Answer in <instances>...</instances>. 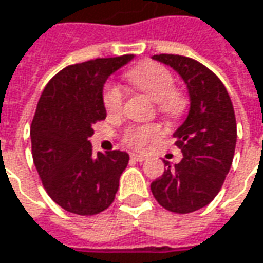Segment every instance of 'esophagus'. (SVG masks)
<instances>
[{
	"label": "esophagus",
	"instance_id": "34e87169",
	"mask_svg": "<svg viewBox=\"0 0 263 263\" xmlns=\"http://www.w3.org/2000/svg\"><path fill=\"white\" fill-rule=\"evenodd\" d=\"M130 158H132L133 161H137V162H143V161H146L147 159L146 155H143V154H132Z\"/></svg>",
	"mask_w": 263,
	"mask_h": 263
}]
</instances>
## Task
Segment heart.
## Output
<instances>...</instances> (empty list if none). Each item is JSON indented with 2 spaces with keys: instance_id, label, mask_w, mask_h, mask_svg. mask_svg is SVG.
Returning <instances> with one entry per match:
<instances>
[{
  "instance_id": "obj_1",
  "label": "heart",
  "mask_w": 263,
  "mask_h": 263,
  "mask_svg": "<svg viewBox=\"0 0 263 263\" xmlns=\"http://www.w3.org/2000/svg\"><path fill=\"white\" fill-rule=\"evenodd\" d=\"M126 79L137 90L143 92L157 102L161 114L168 118H178L184 112L187 105L186 98L180 90L174 89V76L167 67L145 61L130 68L126 73ZM102 101L106 112L109 116H117L123 106L121 89L118 86H108L104 90ZM161 136L162 127L159 124H145L128 127L123 139L128 146L140 149Z\"/></svg>"
}]
</instances>
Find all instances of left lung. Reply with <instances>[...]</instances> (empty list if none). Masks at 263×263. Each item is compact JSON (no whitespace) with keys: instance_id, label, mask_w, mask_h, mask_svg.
Listing matches in <instances>:
<instances>
[{"instance_id":"1","label":"left lung","mask_w":263,"mask_h":263,"mask_svg":"<svg viewBox=\"0 0 263 263\" xmlns=\"http://www.w3.org/2000/svg\"><path fill=\"white\" fill-rule=\"evenodd\" d=\"M152 58L184 80L190 108L173 135L183 159L176 165L164 161L167 170L151 190L162 208L190 214L214 200L231 168L237 140L234 108L222 82L199 61L173 54Z\"/></svg>"}]
</instances>
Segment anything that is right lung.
Masks as SVG:
<instances>
[{
    "instance_id": "right-lung-1",
    "label": "right lung",
    "mask_w": 263,
    "mask_h": 263,
    "mask_svg": "<svg viewBox=\"0 0 263 263\" xmlns=\"http://www.w3.org/2000/svg\"><path fill=\"white\" fill-rule=\"evenodd\" d=\"M133 58H96L66 67L39 98L30 127L33 162L46 193L67 212L96 215L114 202L128 154L95 155L89 137L96 121L106 117V79Z\"/></svg>"
}]
</instances>
